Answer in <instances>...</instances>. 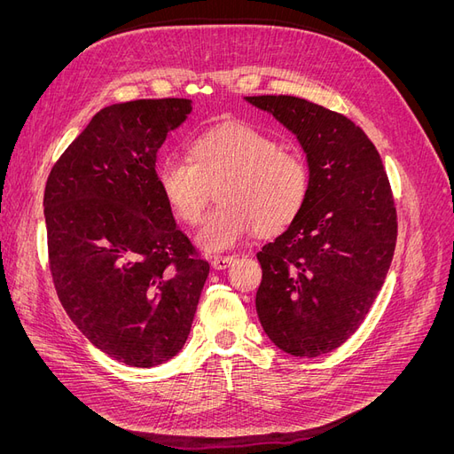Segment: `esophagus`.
<instances>
[{"mask_svg": "<svg viewBox=\"0 0 454 454\" xmlns=\"http://www.w3.org/2000/svg\"><path fill=\"white\" fill-rule=\"evenodd\" d=\"M235 255H214L212 257V267L214 269H227L235 263Z\"/></svg>", "mask_w": 454, "mask_h": 454, "instance_id": "obj_1", "label": "esophagus"}]
</instances>
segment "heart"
Listing matches in <instances>:
<instances>
[{
    "label": "heart",
    "instance_id": "heart-1",
    "mask_svg": "<svg viewBox=\"0 0 454 454\" xmlns=\"http://www.w3.org/2000/svg\"><path fill=\"white\" fill-rule=\"evenodd\" d=\"M191 160L170 157L157 170L164 200L176 217L197 225L217 185L219 204L197 235L200 248L223 252L255 229L274 235L301 212L309 191L305 162L270 136L242 121H227L191 142Z\"/></svg>",
    "mask_w": 454,
    "mask_h": 454
}]
</instances>
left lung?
<instances>
[{"label":"left lung","mask_w":454,"mask_h":454,"mask_svg":"<svg viewBox=\"0 0 454 454\" xmlns=\"http://www.w3.org/2000/svg\"><path fill=\"white\" fill-rule=\"evenodd\" d=\"M295 134L309 164L303 208L257 259L259 322L280 350L314 358L340 347L390 269L397 222L388 176L365 132L295 96H246Z\"/></svg>","instance_id":"obj_1"}]
</instances>
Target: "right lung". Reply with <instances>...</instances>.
I'll use <instances>...</instances> for the list:
<instances>
[{
	"label": "right lung",
	"instance_id": "right-lung-1",
	"mask_svg": "<svg viewBox=\"0 0 454 454\" xmlns=\"http://www.w3.org/2000/svg\"><path fill=\"white\" fill-rule=\"evenodd\" d=\"M193 112L160 98L100 109L45 185L49 265L64 310L96 348L132 367L180 352L208 261L176 227L157 151Z\"/></svg>",
	"mask_w": 454,
	"mask_h": 454
}]
</instances>
